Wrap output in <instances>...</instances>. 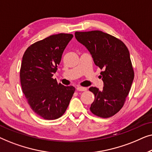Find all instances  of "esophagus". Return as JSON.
Returning a JSON list of instances; mask_svg holds the SVG:
<instances>
[{
    "label": "esophagus",
    "instance_id": "esophagus-1",
    "mask_svg": "<svg viewBox=\"0 0 152 152\" xmlns=\"http://www.w3.org/2000/svg\"><path fill=\"white\" fill-rule=\"evenodd\" d=\"M77 90L79 91H86L87 90V88H85V87L77 86Z\"/></svg>",
    "mask_w": 152,
    "mask_h": 152
}]
</instances>
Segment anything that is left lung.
I'll use <instances>...</instances> for the list:
<instances>
[{"label": "left lung", "instance_id": "left-lung-1", "mask_svg": "<svg viewBox=\"0 0 152 152\" xmlns=\"http://www.w3.org/2000/svg\"><path fill=\"white\" fill-rule=\"evenodd\" d=\"M75 36L90 52L95 65L103 70V90L89 88L95 95L91 111L100 118L111 117L123 107L134 78L129 50L120 39L99 30L75 32Z\"/></svg>", "mask_w": 152, "mask_h": 152}]
</instances>
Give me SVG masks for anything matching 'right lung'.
Listing matches in <instances>:
<instances>
[{
	"label": "right lung",
	"instance_id": "1",
	"mask_svg": "<svg viewBox=\"0 0 152 152\" xmlns=\"http://www.w3.org/2000/svg\"><path fill=\"white\" fill-rule=\"evenodd\" d=\"M71 34L51 35L29 46L23 56L20 84L32 111L45 120H55L67 109L75 88L53 79Z\"/></svg>",
	"mask_w": 152,
	"mask_h": 152
}]
</instances>
